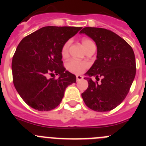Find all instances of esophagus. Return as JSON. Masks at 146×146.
<instances>
[{
  "mask_svg": "<svg viewBox=\"0 0 146 146\" xmlns=\"http://www.w3.org/2000/svg\"><path fill=\"white\" fill-rule=\"evenodd\" d=\"M82 78H83V77H82V76H81V75H77V76H76V79H77V81L81 80Z\"/></svg>",
  "mask_w": 146,
  "mask_h": 146,
  "instance_id": "esophagus-1",
  "label": "esophagus"
}]
</instances>
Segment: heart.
Here are the masks:
<instances>
[{
  "label": "heart",
  "mask_w": 146,
  "mask_h": 146,
  "mask_svg": "<svg viewBox=\"0 0 146 146\" xmlns=\"http://www.w3.org/2000/svg\"><path fill=\"white\" fill-rule=\"evenodd\" d=\"M82 43L84 46L85 49L87 50L89 47L94 44V42L91 39L88 38H82ZM69 45H70V41L66 42L61 49V55L63 57H66L68 55V50H69ZM88 66V64L86 61L77 60V59H72L67 63V69H69L71 72L74 74H81L84 72Z\"/></svg>",
  "instance_id": "heart-1"
}]
</instances>
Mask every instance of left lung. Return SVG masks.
<instances>
[{
  "mask_svg": "<svg viewBox=\"0 0 146 146\" xmlns=\"http://www.w3.org/2000/svg\"><path fill=\"white\" fill-rule=\"evenodd\" d=\"M94 40L96 60L86 72L87 90L82 94L86 106L94 111L107 112L118 106L129 91L136 74L134 51L123 38L110 30L86 27L80 32ZM102 77L101 82H94Z\"/></svg>",
  "mask_w": 146,
  "mask_h": 146,
  "instance_id": "8db88e82",
  "label": "left lung"
}]
</instances>
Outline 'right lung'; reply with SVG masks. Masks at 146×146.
Returning a JSON list of instances; mask_svg holds the SVG:
<instances>
[{"label":"right lung","mask_w":146,"mask_h":146,"mask_svg":"<svg viewBox=\"0 0 146 146\" xmlns=\"http://www.w3.org/2000/svg\"><path fill=\"white\" fill-rule=\"evenodd\" d=\"M81 27L46 26L31 33L18 44L11 63L13 82L23 101L39 111L59 105L67 86L76 76L63 66L61 49ZM58 75V78L49 76Z\"/></svg>","instance_id":"right-lung-1"}]
</instances>
